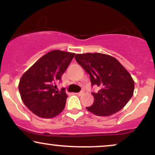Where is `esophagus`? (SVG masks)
<instances>
[{
    "label": "esophagus",
    "mask_w": 155,
    "mask_h": 155,
    "mask_svg": "<svg viewBox=\"0 0 155 155\" xmlns=\"http://www.w3.org/2000/svg\"><path fill=\"white\" fill-rule=\"evenodd\" d=\"M83 94H84V91L83 90H81V91H80L79 92H78V93H76V95H79V96H81V95H82Z\"/></svg>",
    "instance_id": "obj_1"
}]
</instances>
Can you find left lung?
Masks as SVG:
<instances>
[{
  "label": "left lung",
  "mask_w": 155,
  "mask_h": 155,
  "mask_svg": "<svg viewBox=\"0 0 155 155\" xmlns=\"http://www.w3.org/2000/svg\"><path fill=\"white\" fill-rule=\"evenodd\" d=\"M75 59L89 74L92 86L98 87L87 109L97 116H110L124 108L133 95L134 81L122 64L101 53L77 54Z\"/></svg>",
  "instance_id": "left-lung-1"
}]
</instances>
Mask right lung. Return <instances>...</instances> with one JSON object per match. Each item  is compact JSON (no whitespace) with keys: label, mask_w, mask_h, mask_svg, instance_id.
Masks as SVG:
<instances>
[{"label":"right lung","mask_w":155,"mask_h":155,"mask_svg":"<svg viewBox=\"0 0 155 155\" xmlns=\"http://www.w3.org/2000/svg\"><path fill=\"white\" fill-rule=\"evenodd\" d=\"M74 53L54 50L44 55L21 77L19 91L27 108L42 118H52L63 111L68 95L65 88L57 90L74 58Z\"/></svg>","instance_id":"1"}]
</instances>
